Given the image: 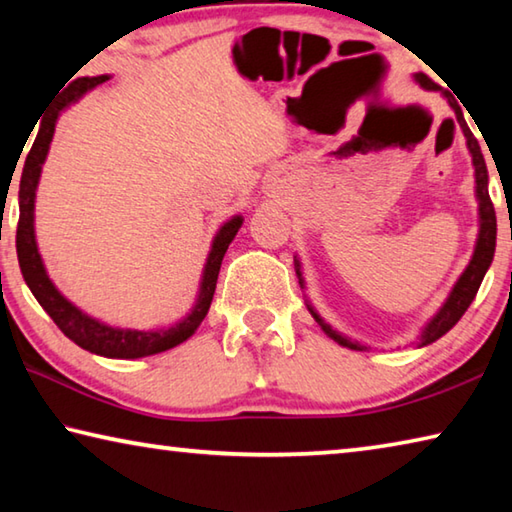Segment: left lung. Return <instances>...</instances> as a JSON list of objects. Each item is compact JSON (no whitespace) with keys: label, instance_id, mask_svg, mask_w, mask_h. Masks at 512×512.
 <instances>
[{"label":"left lung","instance_id":"left-lung-1","mask_svg":"<svg viewBox=\"0 0 512 512\" xmlns=\"http://www.w3.org/2000/svg\"><path fill=\"white\" fill-rule=\"evenodd\" d=\"M413 79L418 81L424 90L443 94V97L449 103V108L456 112V121H458V124H461V131H463L465 140H467V151H470V155H472L474 183H476L474 192H476V201H479V235H476L472 259H470V264L465 266V271L461 273V277H458V280H456L454 289L449 291V296L443 302V307H440L436 314L431 316L429 323L422 327V332L418 336V348H424V345H429L433 341H438L440 336H445L449 329H452L458 323V320H461V316L465 314L467 307L472 305L476 291H479L483 277H485V273H488V268L492 264V257H495L497 216H495V207H492L490 194H488V169H485V160H483L481 146H479V142H476V137L472 135L470 128H467L461 106H458L456 99L447 90H440L438 85L429 79V76L415 74ZM293 266H296V275H298L300 289H305V277H302V268H300L298 255L293 257ZM307 309H309V314L314 316L316 323L320 325V329H323V332L329 336V339L336 341L339 345H343V348L366 350V345H361L359 341L348 339V336H343L341 332H336V329H332V325H327L325 320L320 318L318 311L311 307L309 300H307Z\"/></svg>","mask_w":512,"mask_h":512}]
</instances>
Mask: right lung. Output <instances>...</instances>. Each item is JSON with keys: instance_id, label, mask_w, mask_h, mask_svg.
<instances>
[{"instance_id": "obj_1", "label": "right lung", "mask_w": 512, "mask_h": 512, "mask_svg": "<svg viewBox=\"0 0 512 512\" xmlns=\"http://www.w3.org/2000/svg\"><path fill=\"white\" fill-rule=\"evenodd\" d=\"M110 79L108 74L101 76H85V79H76L72 85H67L63 97H58V103L51 108L49 115L42 117L36 140L31 144V151L24 160L22 178H20V221H17V259H20V271L24 275V282L31 289L33 296L40 302V307L47 311L51 320L58 325L69 341H74L79 348L88 350L92 354L108 359H140L149 357V354H158L164 350H171L187 341L192 336L198 325L203 323V318L210 311L214 289H216V277L221 271V262L232 239L244 223V216L235 214L232 219L225 221L212 239L210 255L205 259L203 275H201V287H198V296L194 307L189 309V314L173 323L169 327L158 329H126V327H112L101 323V320L92 318L79 309L74 302H69L63 293L56 289V284L51 282V277L42 262V255L38 250L36 241V189L40 183L42 164L47 160L51 140H54L56 121L60 112L79 101L83 94L97 88V85L106 83ZM31 135V133H29Z\"/></svg>"}]
</instances>
